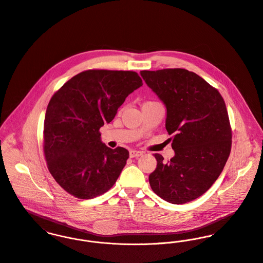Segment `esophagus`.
<instances>
[{
  "label": "esophagus",
  "instance_id": "obj_1",
  "mask_svg": "<svg viewBox=\"0 0 263 263\" xmlns=\"http://www.w3.org/2000/svg\"><path fill=\"white\" fill-rule=\"evenodd\" d=\"M130 157L131 158H134V157H139L141 155H143V152L142 151H137V150H131L130 153H129Z\"/></svg>",
  "mask_w": 263,
  "mask_h": 263
}]
</instances>
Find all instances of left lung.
I'll return each mask as SVG.
<instances>
[{
	"label": "left lung",
	"mask_w": 263,
	"mask_h": 263,
	"mask_svg": "<svg viewBox=\"0 0 263 263\" xmlns=\"http://www.w3.org/2000/svg\"><path fill=\"white\" fill-rule=\"evenodd\" d=\"M141 77L166 107L165 128L175 156L164 162L153 154L152 191L172 204L204 194L221 175L230 155L232 130L224 99L204 79L183 68L142 70Z\"/></svg>",
	"instance_id": "obj_1"
}]
</instances>
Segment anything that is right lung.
Returning <instances> with one entry per match:
<instances>
[{
  "instance_id": "1",
  "label": "right lung",
  "mask_w": 263,
  "mask_h": 263,
  "mask_svg": "<svg viewBox=\"0 0 263 263\" xmlns=\"http://www.w3.org/2000/svg\"><path fill=\"white\" fill-rule=\"evenodd\" d=\"M142 85L135 71L88 69L52 96L44 120L43 150L49 173L65 192L87 200L115 184L129 151L105 145L100 128Z\"/></svg>"
}]
</instances>
